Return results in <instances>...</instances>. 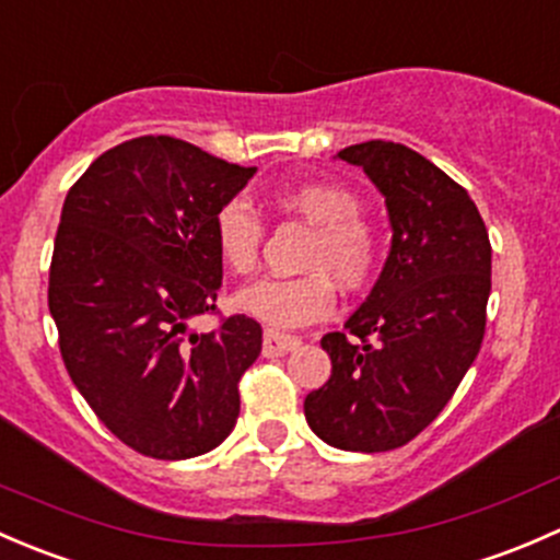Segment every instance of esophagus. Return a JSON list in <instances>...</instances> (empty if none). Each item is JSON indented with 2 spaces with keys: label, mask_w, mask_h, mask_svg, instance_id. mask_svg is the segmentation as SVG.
<instances>
[{
  "label": "esophagus",
  "mask_w": 560,
  "mask_h": 560,
  "mask_svg": "<svg viewBox=\"0 0 560 560\" xmlns=\"http://www.w3.org/2000/svg\"><path fill=\"white\" fill-rule=\"evenodd\" d=\"M299 345H302V339L291 337V334L264 331V355H267V359H275V355L291 353V350H296Z\"/></svg>",
  "instance_id": "obj_1"
}]
</instances>
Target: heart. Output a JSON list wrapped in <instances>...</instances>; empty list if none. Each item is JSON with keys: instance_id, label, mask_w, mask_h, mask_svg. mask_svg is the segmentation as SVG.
Listing matches in <instances>:
<instances>
[{"instance_id": "1", "label": "heart", "mask_w": 560, "mask_h": 560, "mask_svg": "<svg viewBox=\"0 0 560 560\" xmlns=\"http://www.w3.org/2000/svg\"><path fill=\"white\" fill-rule=\"evenodd\" d=\"M275 207L313 226L302 278H267L242 288L234 299L247 318L269 331H291L331 315L337 304L334 280L359 291L377 269V237L359 218V196L334 183H296L275 194ZM212 237L221 261L234 275L253 272L258 261L264 226L245 201H226L215 212Z\"/></svg>"}]
</instances>
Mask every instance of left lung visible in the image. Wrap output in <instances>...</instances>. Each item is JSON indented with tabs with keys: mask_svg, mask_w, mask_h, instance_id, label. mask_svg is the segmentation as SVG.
<instances>
[{
	"mask_svg": "<svg viewBox=\"0 0 560 560\" xmlns=\"http://www.w3.org/2000/svg\"><path fill=\"white\" fill-rule=\"evenodd\" d=\"M385 196L390 250L366 302L320 348L331 377L304 399L326 445L385 453L407 445L475 364L491 296V240L471 196L440 166L399 142L350 145Z\"/></svg>",
	"mask_w": 560,
	"mask_h": 560,
	"instance_id": "1",
	"label": "left lung"
}]
</instances>
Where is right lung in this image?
Here are the masks:
<instances>
[{"instance_id":"add662e5","label":"right lung","mask_w":560,"mask_h":560,"mask_svg":"<svg viewBox=\"0 0 560 560\" xmlns=\"http://www.w3.org/2000/svg\"><path fill=\"white\" fill-rule=\"evenodd\" d=\"M253 175L175 137H137L69 188L48 282L61 359L137 453L194 458L237 423V383L261 353V326L234 315L199 334L191 320L215 310L223 280L215 212Z\"/></svg>"}]
</instances>
